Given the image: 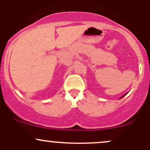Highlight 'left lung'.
I'll list each match as a JSON object with an SVG mask.
<instances>
[{"mask_svg":"<svg viewBox=\"0 0 150 150\" xmlns=\"http://www.w3.org/2000/svg\"><path fill=\"white\" fill-rule=\"evenodd\" d=\"M126 94H127V93H126V94H125V95H126ZM125 95H124V96H122V97H121V98H120V99H121V98H122L123 97H124V96H125Z\"/></svg>","mask_w":150,"mask_h":150,"instance_id":"1","label":"left lung"}]
</instances>
